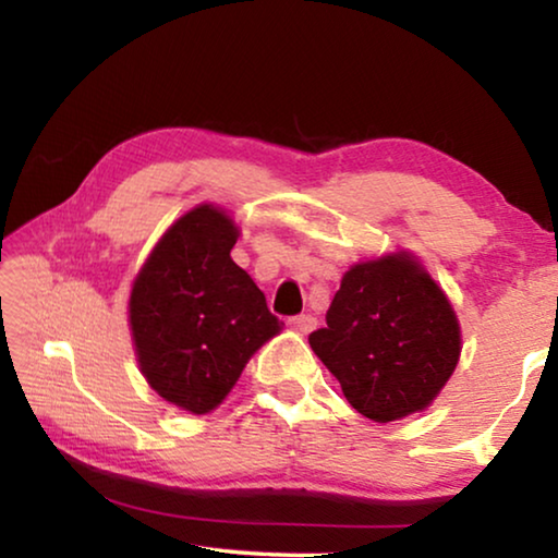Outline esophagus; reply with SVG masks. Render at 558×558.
Wrapping results in <instances>:
<instances>
[{"mask_svg": "<svg viewBox=\"0 0 558 558\" xmlns=\"http://www.w3.org/2000/svg\"><path fill=\"white\" fill-rule=\"evenodd\" d=\"M292 325H295L300 335H310L317 327V319L313 315H300V317L292 319Z\"/></svg>", "mask_w": 558, "mask_h": 558, "instance_id": "esophagus-1", "label": "esophagus"}]
</instances>
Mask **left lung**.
<instances>
[{
  "mask_svg": "<svg viewBox=\"0 0 558 558\" xmlns=\"http://www.w3.org/2000/svg\"><path fill=\"white\" fill-rule=\"evenodd\" d=\"M310 347L359 413L389 423L428 409L462 339L446 292L413 253L396 251L344 272Z\"/></svg>",
  "mask_w": 558,
  "mask_h": 558,
  "instance_id": "obj_1",
  "label": "left lung"
}]
</instances>
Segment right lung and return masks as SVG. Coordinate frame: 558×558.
Returning <instances> with one entry per match:
<instances>
[{"label":"right lung","mask_w":558,"mask_h":558,"mask_svg":"<svg viewBox=\"0 0 558 558\" xmlns=\"http://www.w3.org/2000/svg\"><path fill=\"white\" fill-rule=\"evenodd\" d=\"M239 226L199 204L169 226L130 290L128 319L140 372L165 401L211 413L282 323L231 258Z\"/></svg>","instance_id":"obj_1"}]
</instances>
